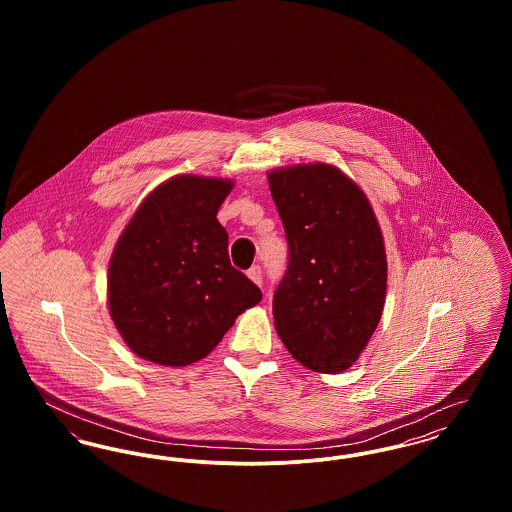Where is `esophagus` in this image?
<instances>
[{
    "instance_id": "esophagus-1",
    "label": "esophagus",
    "mask_w": 512,
    "mask_h": 512,
    "mask_svg": "<svg viewBox=\"0 0 512 512\" xmlns=\"http://www.w3.org/2000/svg\"><path fill=\"white\" fill-rule=\"evenodd\" d=\"M247 276H249V280L255 282L257 286L263 284V270H261L259 265H253V267L249 268V270H247Z\"/></svg>"
}]
</instances>
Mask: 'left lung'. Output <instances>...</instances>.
I'll list each match as a JSON object with an SVG mask.
<instances>
[{
    "label": "left lung",
    "instance_id": "left-lung-1",
    "mask_svg": "<svg viewBox=\"0 0 512 512\" xmlns=\"http://www.w3.org/2000/svg\"><path fill=\"white\" fill-rule=\"evenodd\" d=\"M290 261L272 299L274 326L297 363L324 374L353 365L386 303L388 261L365 192L328 163L267 174Z\"/></svg>",
    "mask_w": 512,
    "mask_h": 512
}]
</instances>
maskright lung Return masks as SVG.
I'll return each instance as SVG.
<instances>
[{"mask_svg":"<svg viewBox=\"0 0 512 512\" xmlns=\"http://www.w3.org/2000/svg\"><path fill=\"white\" fill-rule=\"evenodd\" d=\"M234 182L180 174L159 184L122 230L109 261V313L142 359L186 366L207 357L261 290L230 265L217 213Z\"/></svg>","mask_w":512,"mask_h":512,"instance_id":"right-lung-1","label":"right lung"}]
</instances>
